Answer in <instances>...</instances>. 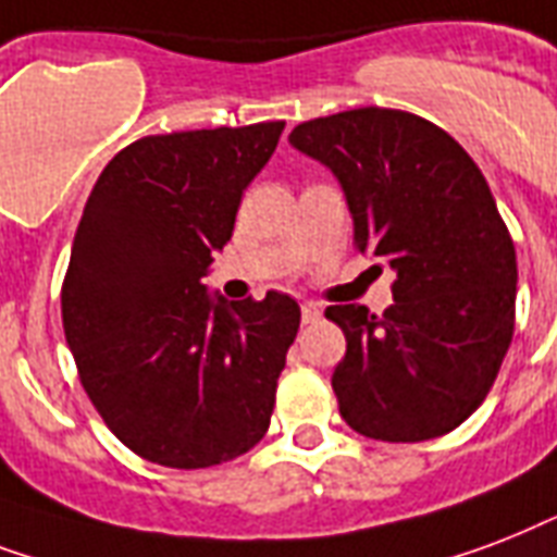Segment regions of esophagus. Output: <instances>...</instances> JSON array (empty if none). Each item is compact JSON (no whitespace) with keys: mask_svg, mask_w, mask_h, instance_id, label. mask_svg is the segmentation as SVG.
I'll list each match as a JSON object with an SVG mask.
<instances>
[{"mask_svg":"<svg viewBox=\"0 0 557 557\" xmlns=\"http://www.w3.org/2000/svg\"><path fill=\"white\" fill-rule=\"evenodd\" d=\"M319 317H322V310H319L313 301H305V305H301V322H305V325L319 322Z\"/></svg>","mask_w":557,"mask_h":557,"instance_id":"1","label":"esophagus"}]
</instances>
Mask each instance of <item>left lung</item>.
<instances>
[{"label":"left lung","mask_w":557,"mask_h":557,"mask_svg":"<svg viewBox=\"0 0 557 557\" xmlns=\"http://www.w3.org/2000/svg\"><path fill=\"white\" fill-rule=\"evenodd\" d=\"M290 145L337 176L360 252L395 270L392 308L331 305L346 357L331 386L366 438L426 442L462 424L515 334L517 256L485 176L421 115L383 107L313 119Z\"/></svg>","instance_id":"8db88e82"}]
</instances>
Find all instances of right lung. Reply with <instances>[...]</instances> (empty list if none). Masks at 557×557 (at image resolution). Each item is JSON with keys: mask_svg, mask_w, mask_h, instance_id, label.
<instances>
[{"mask_svg": "<svg viewBox=\"0 0 557 557\" xmlns=\"http://www.w3.org/2000/svg\"><path fill=\"white\" fill-rule=\"evenodd\" d=\"M284 122L145 136L103 168L63 278V331L103 424L165 468H211L264 438L299 305L209 296L202 275Z\"/></svg>", "mask_w": 557, "mask_h": 557, "instance_id": "add662e5", "label": "right lung"}]
</instances>
